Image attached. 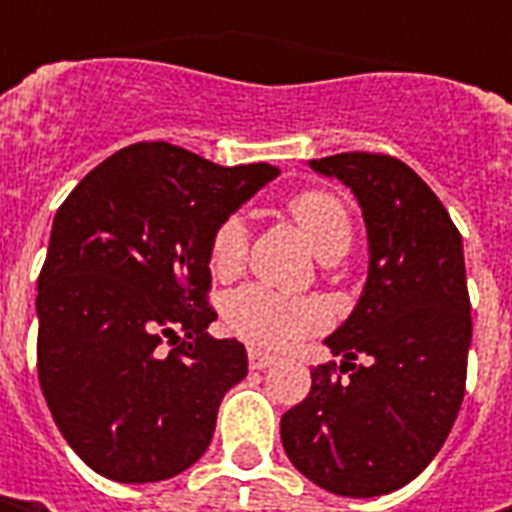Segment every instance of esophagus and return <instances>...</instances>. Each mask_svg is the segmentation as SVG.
Masks as SVG:
<instances>
[{
    "label": "esophagus",
    "mask_w": 512,
    "mask_h": 512,
    "mask_svg": "<svg viewBox=\"0 0 512 512\" xmlns=\"http://www.w3.org/2000/svg\"><path fill=\"white\" fill-rule=\"evenodd\" d=\"M247 362H250L253 370H265V367H270V364L276 362V356H270V353H262V350H253V347H250Z\"/></svg>",
    "instance_id": "1"
}]
</instances>
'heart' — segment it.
Instances as JSON below:
<instances>
[{
  "instance_id": "obj_1",
  "label": "heart",
  "mask_w": 512,
  "mask_h": 512,
  "mask_svg": "<svg viewBox=\"0 0 512 512\" xmlns=\"http://www.w3.org/2000/svg\"><path fill=\"white\" fill-rule=\"evenodd\" d=\"M287 213L305 233L322 262H336L353 245V219L339 196L327 190H302L287 202ZM210 270L219 279H233L245 270L247 230L239 216L216 227L210 239ZM227 327L245 342L265 350H285L322 327V310L310 302L285 299L265 287H242L225 305Z\"/></svg>"
}]
</instances>
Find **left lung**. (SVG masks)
Instances as JSON below:
<instances>
[{"instance_id":"obj_1","label":"left lung","mask_w":512,"mask_h":512,"mask_svg":"<svg viewBox=\"0 0 512 512\" xmlns=\"http://www.w3.org/2000/svg\"><path fill=\"white\" fill-rule=\"evenodd\" d=\"M310 168L356 193L370 265L359 305L325 339L342 367L310 370L305 402L282 416V444L305 479L370 499L413 482L459 416L473 336L462 233L396 156L353 150Z\"/></svg>"}]
</instances>
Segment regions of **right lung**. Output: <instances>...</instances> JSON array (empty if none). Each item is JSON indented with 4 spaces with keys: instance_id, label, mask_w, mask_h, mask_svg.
Wrapping results in <instances>:
<instances>
[{
    "instance_id": "right-lung-1",
    "label": "right lung",
    "mask_w": 512,
    "mask_h": 512,
    "mask_svg": "<svg viewBox=\"0 0 512 512\" xmlns=\"http://www.w3.org/2000/svg\"><path fill=\"white\" fill-rule=\"evenodd\" d=\"M279 176L168 142L108 156L56 210L39 273L36 370L76 456L122 484L179 476L207 450L245 344L210 339V239ZM170 346V351L164 347Z\"/></svg>"
}]
</instances>
